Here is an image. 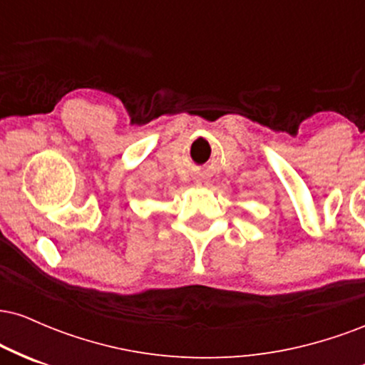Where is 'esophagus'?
<instances>
[{
  "instance_id": "34e87169",
  "label": "esophagus",
  "mask_w": 365,
  "mask_h": 365,
  "mask_svg": "<svg viewBox=\"0 0 365 365\" xmlns=\"http://www.w3.org/2000/svg\"><path fill=\"white\" fill-rule=\"evenodd\" d=\"M195 187H199V188H207V187H209L207 180H202V178H197V180H195Z\"/></svg>"
}]
</instances>
